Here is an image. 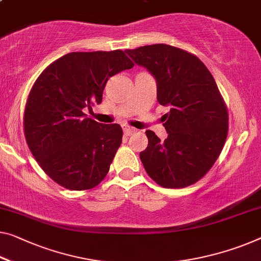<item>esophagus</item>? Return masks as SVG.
Segmentation results:
<instances>
[{
    "instance_id": "1",
    "label": "esophagus",
    "mask_w": 261,
    "mask_h": 261,
    "mask_svg": "<svg viewBox=\"0 0 261 261\" xmlns=\"http://www.w3.org/2000/svg\"><path fill=\"white\" fill-rule=\"evenodd\" d=\"M123 132L124 135L131 136L132 134H135V132H137V129H135V127L129 126V125H123Z\"/></svg>"
}]
</instances>
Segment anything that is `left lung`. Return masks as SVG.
<instances>
[{"label": "left lung", "instance_id": "8db88e82", "mask_svg": "<svg viewBox=\"0 0 261 261\" xmlns=\"http://www.w3.org/2000/svg\"><path fill=\"white\" fill-rule=\"evenodd\" d=\"M157 83V99L170 107L161 142L146 130L147 147L139 153L144 169L163 188L192 185L212 168L227 137L228 114L216 81L197 56L168 44L125 50Z\"/></svg>", "mask_w": 261, "mask_h": 261}]
</instances>
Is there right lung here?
Listing matches in <instances>:
<instances>
[{"mask_svg": "<svg viewBox=\"0 0 261 261\" xmlns=\"http://www.w3.org/2000/svg\"><path fill=\"white\" fill-rule=\"evenodd\" d=\"M132 67L122 50L70 53L38 76L25 104L24 135L31 153L57 184L82 191L108 174L122 127L87 118L83 109L102 102L108 80Z\"/></svg>", "mask_w": 261, "mask_h": 261, "instance_id": "right-lung-1", "label": "right lung"}]
</instances>
